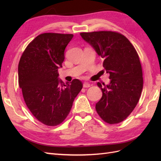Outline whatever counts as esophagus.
Returning <instances> with one entry per match:
<instances>
[{
	"label": "esophagus",
	"mask_w": 161,
	"mask_h": 161,
	"mask_svg": "<svg viewBox=\"0 0 161 161\" xmlns=\"http://www.w3.org/2000/svg\"><path fill=\"white\" fill-rule=\"evenodd\" d=\"M91 86V85L89 83V82H85L83 84V87L84 88H89V87Z\"/></svg>",
	"instance_id": "obj_1"
}]
</instances>
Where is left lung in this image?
<instances>
[{"mask_svg":"<svg viewBox=\"0 0 161 161\" xmlns=\"http://www.w3.org/2000/svg\"><path fill=\"white\" fill-rule=\"evenodd\" d=\"M80 34L103 58V66L109 74V85L103 84V86L97 82L103 93L95 105L97 114L107 123H119L132 112L143 88L142 70L138 53L128 39L118 32Z\"/></svg>","mask_w":161,"mask_h":161,"instance_id":"1","label":"left lung"}]
</instances>
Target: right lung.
Returning <instances> with one entry per match:
<instances>
[{"instance_id": "obj_1", "label": "right lung", "mask_w": 161, "mask_h": 161, "mask_svg": "<svg viewBox=\"0 0 161 161\" xmlns=\"http://www.w3.org/2000/svg\"><path fill=\"white\" fill-rule=\"evenodd\" d=\"M72 37V34H40L19 60V85L24 100L33 116L46 125H57L66 119L82 88L79 80L64 84L58 78L65 48Z\"/></svg>"}]
</instances>
